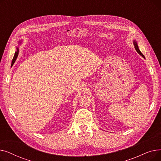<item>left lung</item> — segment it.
<instances>
[{"instance_id":"left-lung-1","label":"left lung","mask_w":161,"mask_h":161,"mask_svg":"<svg viewBox=\"0 0 161 161\" xmlns=\"http://www.w3.org/2000/svg\"><path fill=\"white\" fill-rule=\"evenodd\" d=\"M133 44H134V47H135V49H136V52L143 57V58H145V57H144V55H143L142 53V52H140V50L139 49V47H138V43H137V42L136 41V40H134V41H133Z\"/></svg>"}]
</instances>
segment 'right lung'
Here are the masks:
<instances>
[{
	"mask_svg": "<svg viewBox=\"0 0 161 161\" xmlns=\"http://www.w3.org/2000/svg\"><path fill=\"white\" fill-rule=\"evenodd\" d=\"M19 43H21V42L19 41ZM18 54H19V47H17V51L15 52V54H14V58H13V60L12 61H14V62L15 61L17 57H18Z\"/></svg>",
	"mask_w": 161,
	"mask_h": 161,
	"instance_id": "obj_1",
	"label": "right lung"
}]
</instances>
